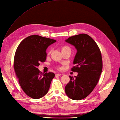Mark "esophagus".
<instances>
[{
    "instance_id": "34e87169",
    "label": "esophagus",
    "mask_w": 120,
    "mask_h": 120,
    "mask_svg": "<svg viewBox=\"0 0 120 120\" xmlns=\"http://www.w3.org/2000/svg\"><path fill=\"white\" fill-rule=\"evenodd\" d=\"M61 74L60 73H57V74H55V77H57V76H61Z\"/></svg>"
}]
</instances>
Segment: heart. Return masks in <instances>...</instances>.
<instances>
[{
  "mask_svg": "<svg viewBox=\"0 0 120 120\" xmlns=\"http://www.w3.org/2000/svg\"><path fill=\"white\" fill-rule=\"evenodd\" d=\"M60 49H61V51H62V52H64L65 51H66V50H67L70 49V48H69L68 46H67L63 45V46H61L60 47ZM51 52H52V50H50L49 51L48 53L50 54L51 53ZM56 69H58V70L61 69V68H60V67H59V66L56 67Z\"/></svg>",
  "mask_w": 120,
  "mask_h": 120,
  "instance_id": "heart-1",
  "label": "heart"
}]
</instances>
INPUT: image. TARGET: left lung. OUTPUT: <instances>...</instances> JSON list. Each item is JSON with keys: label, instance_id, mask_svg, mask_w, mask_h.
Masks as SVG:
<instances>
[{"label": "left lung", "instance_id": "8db88e82", "mask_svg": "<svg viewBox=\"0 0 120 120\" xmlns=\"http://www.w3.org/2000/svg\"><path fill=\"white\" fill-rule=\"evenodd\" d=\"M66 41L77 49L75 66L71 70L78 74L75 78L69 76L65 92L72 99L81 100L91 94L99 81L103 67L101 53L97 43L87 34L70 37Z\"/></svg>", "mask_w": 120, "mask_h": 120}]
</instances>
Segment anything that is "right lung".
<instances>
[{
  "instance_id": "obj_1",
  "label": "right lung",
  "mask_w": 120,
  "mask_h": 120,
  "mask_svg": "<svg viewBox=\"0 0 120 120\" xmlns=\"http://www.w3.org/2000/svg\"><path fill=\"white\" fill-rule=\"evenodd\" d=\"M56 41L38 35L30 36L21 42L15 52L14 69L22 90L33 99L41 98L48 93L55 75L42 73L38 68L46 61V50Z\"/></svg>"
}]
</instances>
